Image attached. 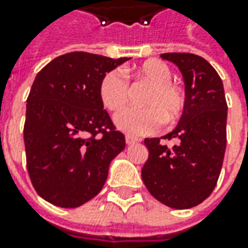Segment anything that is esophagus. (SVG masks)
Masks as SVG:
<instances>
[{"label":"esophagus","mask_w":248,"mask_h":248,"mask_svg":"<svg viewBox=\"0 0 248 248\" xmlns=\"http://www.w3.org/2000/svg\"><path fill=\"white\" fill-rule=\"evenodd\" d=\"M138 138H134V137H131V135H127V137H125V143L129 145V146H131V145H135V143H138Z\"/></svg>","instance_id":"34e87169"}]
</instances>
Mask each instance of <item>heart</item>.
Instances as JSON below:
<instances>
[{
	"label": "heart",
	"instance_id": "b5f03b06",
	"mask_svg": "<svg viewBox=\"0 0 248 248\" xmlns=\"http://www.w3.org/2000/svg\"><path fill=\"white\" fill-rule=\"evenodd\" d=\"M137 76L152 84L142 103L146 108L123 110L114 117L116 127L128 135H149L160 128L163 121L176 120L185 108L184 92L171 82V70L161 61H146L137 69ZM129 95L127 74L121 69H113L100 80L99 96L103 106L111 111L121 110Z\"/></svg>",
	"mask_w": 248,
	"mask_h": 248
}]
</instances>
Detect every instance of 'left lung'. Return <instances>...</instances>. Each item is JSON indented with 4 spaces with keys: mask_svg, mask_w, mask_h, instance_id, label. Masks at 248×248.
<instances>
[{
    "mask_svg": "<svg viewBox=\"0 0 248 248\" xmlns=\"http://www.w3.org/2000/svg\"><path fill=\"white\" fill-rule=\"evenodd\" d=\"M163 59L178 66L185 81V108L175 128L163 139H176L167 148L160 138H146L149 158L142 179L150 195L176 210L192 208L214 190L226 149L228 105L224 84L204 58L170 52Z\"/></svg>",
    "mask_w": 248,
    "mask_h": 248,
    "instance_id": "left-lung-1",
    "label": "left lung"
}]
</instances>
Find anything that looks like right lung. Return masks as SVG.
Instances as JSON below:
<instances>
[{
    "instance_id": "1",
    "label": "right lung",
    "mask_w": 248,
    "mask_h": 248,
    "mask_svg": "<svg viewBox=\"0 0 248 248\" xmlns=\"http://www.w3.org/2000/svg\"><path fill=\"white\" fill-rule=\"evenodd\" d=\"M128 59L70 52L35 76L26 106V160L34 189L51 204L76 208L95 197L125 148L103 109L99 84Z\"/></svg>"
}]
</instances>
